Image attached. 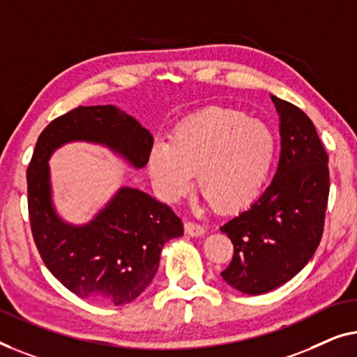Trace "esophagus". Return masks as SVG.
Segmentation results:
<instances>
[{"label": "esophagus", "instance_id": "34e87169", "mask_svg": "<svg viewBox=\"0 0 357 357\" xmlns=\"http://www.w3.org/2000/svg\"><path fill=\"white\" fill-rule=\"evenodd\" d=\"M184 231H185V234L192 236V238H199V236H204V233H205L204 227H200V225L194 223V222L184 223Z\"/></svg>", "mask_w": 357, "mask_h": 357}]
</instances>
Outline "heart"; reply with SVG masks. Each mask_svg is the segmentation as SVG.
I'll use <instances>...</instances> for the list:
<instances>
[{
    "instance_id": "obj_1",
    "label": "heart",
    "mask_w": 357,
    "mask_h": 357,
    "mask_svg": "<svg viewBox=\"0 0 357 357\" xmlns=\"http://www.w3.org/2000/svg\"><path fill=\"white\" fill-rule=\"evenodd\" d=\"M275 137L262 121L228 108H208L181 121L169 142H155L147 168L165 200L179 199L195 173L199 192L220 213L248 207L262 190Z\"/></svg>"
}]
</instances>
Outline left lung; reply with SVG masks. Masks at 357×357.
<instances>
[{"label": "left lung", "mask_w": 357, "mask_h": 357, "mask_svg": "<svg viewBox=\"0 0 357 357\" xmlns=\"http://www.w3.org/2000/svg\"><path fill=\"white\" fill-rule=\"evenodd\" d=\"M280 114L281 153L275 178L264 194L225 223L234 245L222 272L244 294L277 289L303 270L324 233L328 202V155L303 109L272 95Z\"/></svg>", "instance_id": "8db88e82"}]
</instances>
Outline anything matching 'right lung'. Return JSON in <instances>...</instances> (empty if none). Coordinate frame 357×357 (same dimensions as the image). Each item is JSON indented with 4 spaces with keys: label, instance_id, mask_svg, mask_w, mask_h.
<instances>
[{
    "label": "right lung",
    "instance_id": "right-lung-1",
    "mask_svg": "<svg viewBox=\"0 0 357 357\" xmlns=\"http://www.w3.org/2000/svg\"><path fill=\"white\" fill-rule=\"evenodd\" d=\"M68 142L105 145L144 168L152 134L113 105L79 107L43 129L27 168L30 228L47 268L82 299L132 303L152 283L163 245L183 236V223L167 204L134 188L119 189L89 223L64 222L53 205L48 160Z\"/></svg>",
    "mask_w": 357,
    "mask_h": 357
}]
</instances>
